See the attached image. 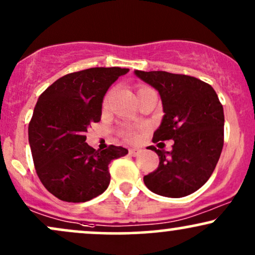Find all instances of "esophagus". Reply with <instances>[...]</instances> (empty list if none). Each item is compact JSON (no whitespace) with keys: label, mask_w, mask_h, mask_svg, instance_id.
Segmentation results:
<instances>
[{"label":"esophagus","mask_w":255,"mask_h":255,"mask_svg":"<svg viewBox=\"0 0 255 255\" xmlns=\"http://www.w3.org/2000/svg\"><path fill=\"white\" fill-rule=\"evenodd\" d=\"M139 149H136V148H130L129 151H128V153H129V155H131V157H135V155H137L139 154Z\"/></svg>","instance_id":"1"}]
</instances>
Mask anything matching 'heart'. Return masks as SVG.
I'll list each match as a JSON object with an SVG mask.
<instances>
[{"label": "heart", "instance_id": "obj_1", "mask_svg": "<svg viewBox=\"0 0 255 255\" xmlns=\"http://www.w3.org/2000/svg\"><path fill=\"white\" fill-rule=\"evenodd\" d=\"M147 89H149V88H146V87L139 88V89H137V95H140L141 93H143V91L147 90ZM109 98H110V93L107 94L106 97H104V100H103V107H104V108H106V107L108 106ZM120 134H121L122 137H124L125 140L130 141V142H131V141H135L137 139L136 131L133 130V129H130V128H125V129H122L121 131H120Z\"/></svg>", "mask_w": 255, "mask_h": 255}]
</instances>
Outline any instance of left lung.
Wrapping results in <instances>:
<instances>
[{
	"mask_svg": "<svg viewBox=\"0 0 255 255\" xmlns=\"http://www.w3.org/2000/svg\"><path fill=\"white\" fill-rule=\"evenodd\" d=\"M135 75L161 97L165 115L153 142L174 141L171 152L148 147L158 154L159 165L143 177V183L165 197L197 191L213 174L222 152L225 114L217 94L208 83L188 75L139 70Z\"/></svg>",
	"mask_w": 255,
	"mask_h": 255,
	"instance_id": "1",
	"label": "left lung"
}]
</instances>
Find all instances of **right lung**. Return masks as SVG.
Instances as JSON below:
<instances>
[{"instance_id": "right-lung-1", "label": "right lung", "mask_w": 255, "mask_h": 255, "mask_svg": "<svg viewBox=\"0 0 255 255\" xmlns=\"http://www.w3.org/2000/svg\"><path fill=\"white\" fill-rule=\"evenodd\" d=\"M129 70L91 67L57 79L40 95L28 125V140L40 182L57 198L72 203L103 194L109 164L128 151L110 145L100 151L85 142L91 124L102 115L110 85Z\"/></svg>"}]
</instances>
